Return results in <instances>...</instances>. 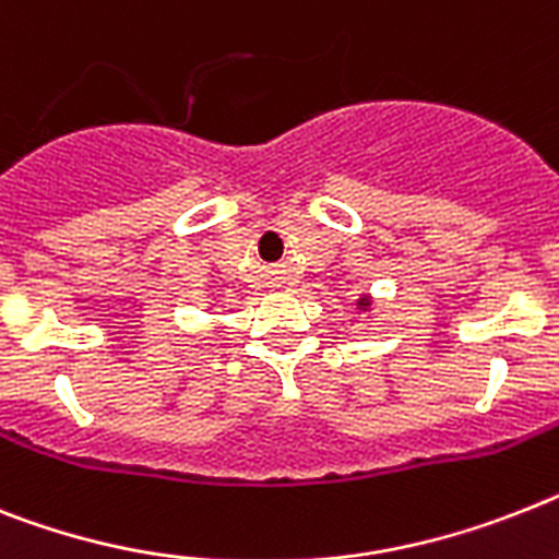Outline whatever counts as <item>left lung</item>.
<instances>
[{
	"mask_svg": "<svg viewBox=\"0 0 559 559\" xmlns=\"http://www.w3.org/2000/svg\"><path fill=\"white\" fill-rule=\"evenodd\" d=\"M358 309H360V312H369V309H372V295H360Z\"/></svg>",
	"mask_w": 559,
	"mask_h": 559,
	"instance_id": "8db88e82",
	"label": "left lung"
}]
</instances>
